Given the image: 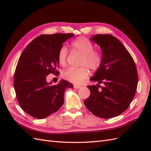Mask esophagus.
I'll return each instance as SVG.
<instances>
[{"instance_id":"esophagus-1","label":"esophagus","mask_w":151,"mask_h":151,"mask_svg":"<svg viewBox=\"0 0 151 151\" xmlns=\"http://www.w3.org/2000/svg\"><path fill=\"white\" fill-rule=\"evenodd\" d=\"M82 87L81 86H79V85H74V88L75 89H79Z\"/></svg>"}]
</instances>
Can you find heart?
<instances>
[{"mask_svg": "<svg viewBox=\"0 0 151 151\" xmlns=\"http://www.w3.org/2000/svg\"><path fill=\"white\" fill-rule=\"evenodd\" d=\"M71 47L83 55L81 65H86L91 70H97L102 62L101 54L97 50H93L94 46L90 41L84 37L76 38L71 43ZM67 49L62 47L58 53V61L61 65H65L67 57ZM89 70L85 67L81 68H69L62 73V77L70 82L80 84L88 77Z\"/></svg>", "mask_w": 151, "mask_h": 151, "instance_id": "heart-1", "label": "heart"}]
</instances>
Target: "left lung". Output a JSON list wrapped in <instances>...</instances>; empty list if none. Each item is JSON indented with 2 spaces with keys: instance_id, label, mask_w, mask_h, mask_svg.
Masks as SVG:
<instances>
[{
  "instance_id": "left-lung-1",
  "label": "left lung",
  "mask_w": 151,
  "mask_h": 151,
  "mask_svg": "<svg viewBox=\"0 0 151 151\" xmlns=\"http://www.w3.org/2000/svg\"><path fill=\"white\" fill-rule=\"evenodd\" d=\"M92 41L100 47L102 62L88 86L90 95L84 103L91 113L101 118L118 116L129 108L135 96L138 76L135 62L121 41L110 34H97ZM104 87L98 89L99 84Z\"/></svg>"
}]
</instances>
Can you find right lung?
I'll return each mask as SVG.
<instances>
[{
    "label": "right lung",
    "mask_w": 151,
    "mask_h": 151,
    "mask_svg": "<svg viewBox=\"0 0 151 151\" xmlns=\"http://www.w3.org/2000/svg\"><path fill=\"white\" fill-rule=\"evenodd\" d=\"M73 34L40 35L28 45L19 58L14 75L16 97L21 108L36 119H44L57 111L64 102V93L73 85L61 80L57 85L47 82V76H56L58 53Z\"/></svg>",
    "instance_id": "add662e5"
}]
</instances>
